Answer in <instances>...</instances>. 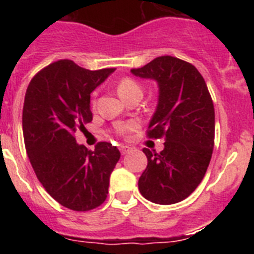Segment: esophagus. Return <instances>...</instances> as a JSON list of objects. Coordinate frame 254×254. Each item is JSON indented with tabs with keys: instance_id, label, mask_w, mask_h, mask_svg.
Masks as SVG:
<instances>
[{
	"instance_id": "1",
	"label": "esophagus",
	"mask_w": 254,
	"mask_h": 254,
	"mask_svg": "<svg viewBox=\"0 0 254 254\" xmlns=\"http://www.w3.org/2000/svg\"><path fill=\"white\" fill-rule=\"evenodd\" d=\"M120 150H121V154L126 155V154H128V152L131 151L132 149H131V147H129V146H126V145H121Z\"/></svg>"
}]
</instances>
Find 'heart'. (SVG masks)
<instances>
[{
	"mask_svg": "<svg viewBox=\"0 0 254 254\" xmlns=\"http://www.w3.org/2000/svg\"><path fill=\"white\" fill-rule=\"evenodd\" d=\"M117 91H118L121 98H123V96L129 95V94L134 93V91H141V87L138 86L137 82L133 81L132 78H123L122 81L118 84V86H117ZM134 127H136V123L133 122L120 123V125H117L116 131L120 134H125L127 133V132L132 131Z\"/></svg>",
	"mask_w": 254,
	"mask_h": 254,
	"instance_id": "obj_1",
	"label": "heart"
}]
</instances>
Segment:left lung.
I'll list each match as a JSON object with an SVG mask.
<instances>
[{
	"label": "left lung",
	"mask_w": 254,
	"mask_h": 254,
	"mask_svg": "<svg viewBox=\"0 0 254 254\" xmlns=\"http://www.w3.org/2000/svg\"><path fill=\"white\" fill-rule=\"evenodd\" d=\"M132 75L158 84V105L150 137H164L160 154L143 149L147 167L138 179L146 199L173 205L201 183L214 149L215 111L206 82L193 64L172 56L155 58Z\"/></svg>",
	"instance_id": "obj_1"
}]
</instances>
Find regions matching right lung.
<instances>
[{
    "instance_id": "add662e5",
    "label": "right lung",
    "mask_w": 254,
    "mask_h": 254,
    "mask_svg": "<svg viewBox=\"0 0 254 254\" xmlns=\"http://www.w3.org/2000/svg\"><path fill=\"white\" fill-rule=\"evenodd\" d=\"M114 68H82L69 60L33 77L22 108V133L31 167L44 190L64 207L89 211L107 198L120 150L99 142L90 151L73 136L91 122L90 94Z\"/></svg>"
}]
</instances>
